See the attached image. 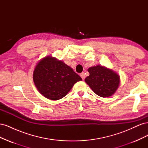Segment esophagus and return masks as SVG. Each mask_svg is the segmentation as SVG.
Returning a JSON list of instances; mask_svg holds the SVG:
<instances>
[{"mask_svg": "<svg viewBox=\"0 0 148 148\" xmlns=\"http://www.w3.org/2000/svg\"><path fill=\"white\" fill-rule=\"evenodd\" d=\"M80 77H82V78L83 80H84V78H85V74H84V72H82L81 74H80Z\"/></svg>", "mask_w": 148, "mask_h": 148, "instance_id": "obj_1", "label": "esophagus"}]
</instances>
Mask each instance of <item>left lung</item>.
<instances>
[{"instance_id":"1","label":"left lung","mask_w":148,"mask_h":148,"mask_svg":"<svg viewBox=\"0 0 148 148\" xmlns=\"http://www.w3.org/2000/svg\"><path fill=\"white\" fill-rule=\"evenodd\" d=\"M88 71L89 75L85 78V82L94 92L102 97L114 95L120 83V77L117 73L100 65L91 66Z\"/></svg>"}]
</instances>
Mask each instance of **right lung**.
Wrapping results in <instances>:
<instances>
[{
  "label": "right lung",
  "mask_w": 148,
  "mask_h": 148,
  "mask_svg": "<svg viewBox=\"0 0 148 148\" xmlns=\"http://www.w3.org/2000/svg\"><path fill=\"white\" fill-rule=\"evenodd\" d=\"M33 80L42 95L49 99L59 100L67 95L75 83L82 79L63 62L47 56L36 66Z\"/></svg>",
  "instance_id": "1"
}]
</instances>
